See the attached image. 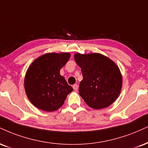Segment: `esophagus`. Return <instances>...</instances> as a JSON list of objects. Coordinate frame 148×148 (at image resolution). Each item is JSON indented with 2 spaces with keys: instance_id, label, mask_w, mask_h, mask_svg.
I'll return each instance as SVG.
<instances>
[{
  "instance_id": "34e87169",
  "label": "esophagus",
  "mask_w": 148,
  "mask_h": 148,
  "mask_svg": "<svg viewBox=\"0 0 148 148\" xmlns=\"http://www.w3.org/2000/svg\"><path fill=\"white\" fill-rule=\"evenodd\" d=\"M78 88H79V86H78V85L74 84V85H73V89H74V90H77Z\"/></svg>"
}]
</instances>
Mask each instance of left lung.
Returning <instances> with one entry per match:
<instances>
[{"label": "left lung", "mask_w": 148, "mask_h": 148, "mask_svg": "<svg viewBox=\"0 0 148 148\" xmlns=\"http://www.w3.org/2000/svg\"><path fill=\"white\" fill-rule=\"evenodd\" d=\"M81 68L83 80L79 93L90 108L96 110L110 106L118 98L122 87V76L117 65L101 54L74 55Z\"/></svg>", "instance_id": "obj_1"}]
</instances>
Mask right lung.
Returning a JSON list of instances; mask_svg holds the SVG:
<instances>
[{"label": "right lung", "instance_id": "1", "mask_svg": "<svg viewBox=\"0 0 148 148\" xmlns=\"http://www.w3.org/2000/svg\"><path fill=\"white\" fill-rule=\"evenodd\" d=\"M69 58L68 53H49L36 59L27 69L25 89L29 100L38 109L57 110L73 90L60 74V69Z\"/></svg>", "mask_w": 148, "mask_h": 148}]
</instances>
